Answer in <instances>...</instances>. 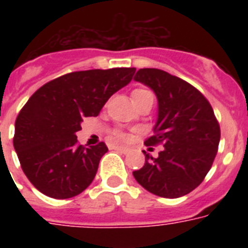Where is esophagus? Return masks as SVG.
<instances>
[{
  "label": "esophagus",
  "mask_w": 248,
  "mask_h": 248,
  "mask_svg": "<svg viewBox=\"0 0 248 248\" xmlns=\"http://www.w3.org/2000/svg\"><path fill=\"white\" fill-rule=\"evenodd\" d=\"M114 149H117V151H121L122 153H124V155H127V153H130V149L126 147H121V145H117V147H114Z\"/></svg>",
  "instance_id": "obj_1"
}]
</instances>
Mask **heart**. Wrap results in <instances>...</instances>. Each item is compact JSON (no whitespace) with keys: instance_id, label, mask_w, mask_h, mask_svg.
<instances>
[{"instance_id":"1","label":"heart","mask_w":248,"mask_h":248,"mask_svg":"<svg viewBox=\"0 0 248 248\" xmlns=\"http://www.w3.org/2000/svg\"><path fill=\"white\" fill-rule=\"evenodd\" d=\"M151 91H148V90H144V89H136L132 91L131 93V97L132 99H136V97H140V96H144V95H151ZM118 138H124V134H118Z\"/></svg>"}]
</instances>
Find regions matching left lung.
Returning a JSON list of instances; mask_svg holds the SVG:
<instances>
[{"mask_svg":"<svg viewBox=\"0 0 248 248\" xmlns=\"http://www.w3.org/2000/svg\"><path fill=\"white\" fill-rule=\"evenodd\" d=\"M134 81L157 96L155 135L145 144H162L163 149L155 158L144 152L145 165L132 175L155 196H185L203 181L217 153L220 126L212 107L190 83L161 69H139Z\"/></svg>","mask_w":248,"mask_h":248,"instance_id":"1","label":"left lung"}]
</instances>
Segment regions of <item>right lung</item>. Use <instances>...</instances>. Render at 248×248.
Returning a JSON list of instances; mask_svg holds the SVG:
<instances>
[{
  "mask_svg": "<svg viewBox=\"0 0 248 248\" xmlns=\"http://www.w3.org/2000/svg\"><path fill=\"white\" fill-rule=\"evenodd\" d=\"M135 68L72 72L37 90L15 121L14 148L25 176L45 196L67 200L82 193L108 152L104 143H77L85 117L130 83Z\"/></svg>",
  "mask_w": 248,
  "mask_h": 248,
  "instance_id": "1",
  "label": "right lung"
}]
</instances>
